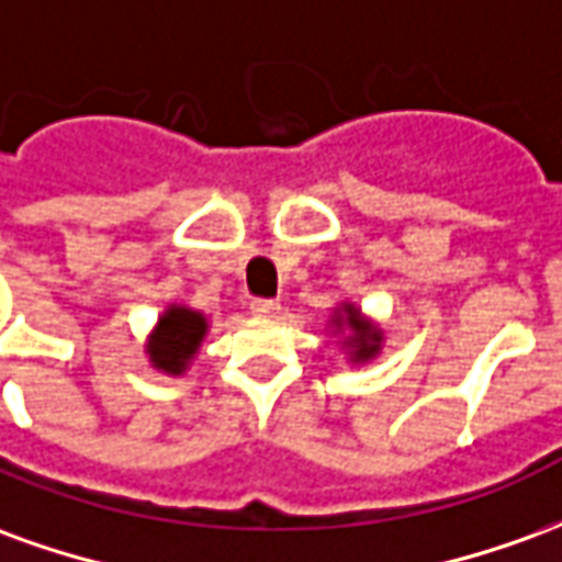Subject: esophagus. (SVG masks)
<instances>
[{"instance_id":"esophagus-1","label":"esophagus","mask_w":562,"mask_h":562,"mask_svg":"<svg viewBox=\"0 0 562 562\" xmlns=\"http://www.w3.org/2000/svg\"><path fill=\"white\" fill-rule=\"evenodd\" d=\"M249 310H252L256 316H273V313H280V301H273V297H252V301H249Z\"/></svg>"}]
</instances>
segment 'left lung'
Returning <instances> with one entry per match:
<instances>
[{"mask_svg":"<svg viewBox=\"0 0 562 562\" xmlns=\"http://www.w3.org/2000/svg\"><path fill=\"white\" fill-rule=\"evenodd\" d=\"M346 313H349V325H352V337L349 342H355V358H370V355L376 352V342H379V334L373 330H367L361 322H358V313H355L352 306H342Z\"/></svg>","mask_w":562,"mask_h":562,"instance_id":"1","label":"left lung"}]
</instances>
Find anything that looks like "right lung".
<instances>
[{"label": "right lung", "mask_w": 562, "mask_h": 562, "mask_svg": "<svg viewBox=\"0 0 562 562\" xmlns=\"http://www.w3.org/2000/svg\"><path fill=\"white\" fill-rule=\"evenodd\" d=\"M207 330V322L186 310V306H171L165 316H161L153 346H149V358L153 364L165 370V373H183L186 361L195 355L198 342Z\"/></svg>", "instance_id": "right-lung-1"}]
</instances>
